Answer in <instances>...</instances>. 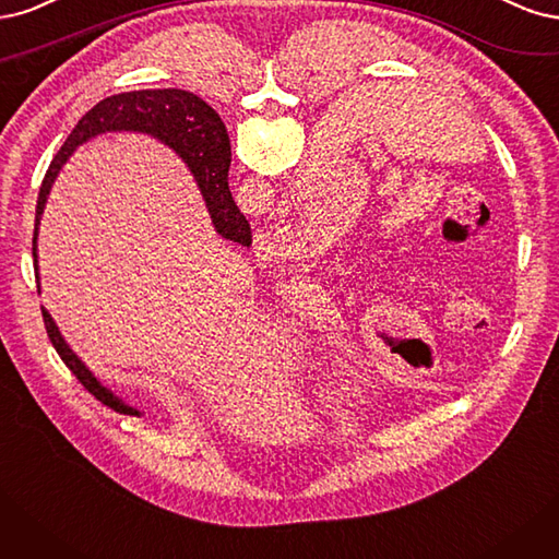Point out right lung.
<instances>
[{
    "label": "right lung",
    "mask_w": 559,
    "mask_h": 559,
    "mask_svg": "<svg viewBox=\"0 0 559 559\" xmlns=\"http://www.w3.org/2000/svg\"><path fill=\"white\" fill-rule=\"evenodd\" d=\"M104 132H143L159 139L162 143H167L169 148H174L183 157L188 169L192 171L197 186L202 190L215 231L229 241L250 246V241H253L250 239V225L246 221V215L239 211V206L234 204V197L227 183L231 153H229V136L221 116L215 114L206 102L188 93V90H176V87L139 90V93H122V95L102 99L95 109H90L79 120V124L67 136L64 146L60 148L56 159L50 162L39 190L37 221H34V239H32L34 272H37V278H39V264H37L39 223H41V213L48 200V192L52 188V181L58 178L62 165L69 159L71 153H74L79 146H83L85 141L95 139L97 134H104ZM41 316H44V325L52 348L58 350L62 362L79 378L81 385L90 394H95L102 404L111 406L114 411L124 413V416H141L139 408L118 400L116 394L109 388H104L93 376V371L81 362V357L67 346V341L62 338L56 325V320L50 318V313L44 309V306H41Z\"/></svg>",
    "instance_id": "1"
}]
</instances>
